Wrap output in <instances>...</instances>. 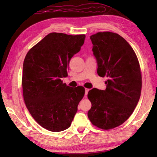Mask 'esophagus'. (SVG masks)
Here are the masks:
<instances>
[{"instance_id": "1", "label": "esophagus", "mask_w": 157, "mask_h": 157, "mask_svg": "<svg viewBox=\"0 0 157 157\" xmlns=\"http://www.w3.org/2000/svg\"><path fill=\"white\" fill-rule=\"evenodd\" d=\"M89 89H85V97L87 96V94H88V92L89 91Z\"/></svg>"}]
</instances>
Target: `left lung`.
I'll list each match as a JSON object with an SVG mask.
<instances>
[{"label":"left lung","mask_w":157,"mask_h":157,"mask_svg":"<svg viewBox=\"0 0 157 157\" xmlns=\"http://www.w3.org/2000/svg\"><path fill=\"white\" fill-rule=\"evenodd\" d=\"M90 39L97 73L108 79L105 90L94 88L89 91L91 108L88 117L98 128L113 129L129 118L139 102L142 88L140 64L132 46L119 34L102 32Z\"/></svg>","instance_id":"8db88e82"}]
</instances>
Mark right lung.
Returning <instances> with one entry per match:
<instances>
[{
    "label": "right lung",
    "instance_id": "add662e5",
    "mask_svg": "<svg viewBox=\"0 0 157 157\" xmlns=\"http://www.w3.org/2000/svg\"><path fill=\"white\" fill-rule=\"evenodd\" d=\"M85 34L51 33L28 52L23 62L22 88L26 107L38 124L51 132L71 126L85 94L83 86H66L69 62L80 50Z\"/></svg>",
    "mask_w": 157,
    "mask_h": 157
}]
</instances>
